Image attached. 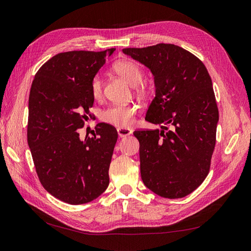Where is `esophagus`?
Segmentation results:
<instances>
[{"mask_svg":"<svg viewBox=\"0 0 251 251\" xmlns=\"http://www.w3.org/2000/svg\"><path fill=\"white\" fill-rule=\"evenodd\" d=\"M118 133L120 138H125L127 136H130L132 131L130 129H127V128H118Z\"/></svg>","mask_w":251,"mask_h":251,"instance_id":"1","label":"esophagus"}]
</instances>
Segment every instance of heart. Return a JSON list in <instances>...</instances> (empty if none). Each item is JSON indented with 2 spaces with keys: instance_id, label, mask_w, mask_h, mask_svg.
Instances as JSON below:
<instances>
[{
  "instance_id": "obj_1",
  "label": "heart",
  "mask_w": 251,
  "mask_h": 251,
  "mask_svg": "<svg viewBox=\"0 0 251 251\" xmlns=\"http://www.w3.org/2000/svg\"><path fill=\"white\" fill-rule=\"evenodd\" d=\"M113 72L125 79L129 85L133 86L137 94H145L149 90V85L141 81L143 79V70L138 63L131 60H121L115 62L112 67ZM102 80L99 75H95L90 82V91L93 99L99 100L102 95ZM139 111L136 104L111 105L106 108L100 114L101 121L117 127H129L134 121V117Z\"/></svg>"
}]
</instances>
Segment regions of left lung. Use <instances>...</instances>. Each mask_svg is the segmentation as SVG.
Wrapping results in <instances>:
<instances>
[{"label":"left lung","mask_w":251,"mask_h":251,"mask_svg":"<svg viewBox=\"0 0 251 251\" xmlns=\"http://www.w3.org/2000/svg\"><path fill=\"white\" fill-rule=\"evenodd\" d=\"M123 53L155 76L156 98L145 120L161 129L133 132L140 143L141 178L159 196L182 198L210 171L218 122L211 77L201 59L174 44L129 48Z\"/></svg>","instance_id":"obj_1"}]
</instances>
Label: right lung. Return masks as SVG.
Here are the masks:
<instances>
[{"label": "right lung", "mask_w": 251, "mask_h": 251, "mask_svg": "<svg viewBox=\"0 0 251 251\" xmlns=\"http://www.w3.org/2000/svg\"><path fill=\"white\" fill-rule=\"evenodd\" d=\"M113 50L57 54L38 70L30 87L27 143L37 175L50 195L70 204L92 201L109 185L117 129L99 123L85 141L77 129L92 118L90 82Z\"/></svg>", "instance_id": "1"}]
</instances>
